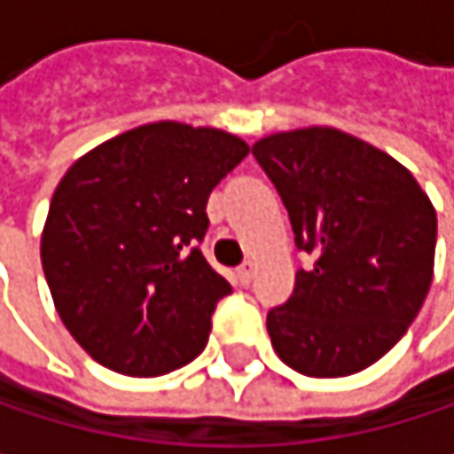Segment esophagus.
<instances>
[{"label": "esophagus", "instance_id": "1", "mask_svg": "<svg viewBox=\"0 0 454 454\" xmlns=\"http://www.w3.org/2000/svg\"><path fill=\"white\" fill-rule=\"evenodd\" d=\"M252 276H254V265H252L249 260H247L241 268H236V281H239L241 286H247V284L252 281Z\"/></svg>", "mask_w": 454, "mask_h": 454}]
</instances>
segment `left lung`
I'll use <instances>...</instances> for the list:
<instances>
[{
	"label": "left lung",
	"mask_w": 454,
	"mask_h": 454,
	"mask_svg": "<svg viewBox=\"0 0 454 454\" xmlns=\"http://www.w3.org/2000/svg\"><path fill=\"white\" fill-rule=\"evenodd\" d=\"M273 181L313 262L268 313L278 357L302 376L339 379L381 360L423 308L434 276L436 213L408 168L336 129L260 138Z\"/></svg>",
	"instance_id": "left-lung-1"
}]
</instances>
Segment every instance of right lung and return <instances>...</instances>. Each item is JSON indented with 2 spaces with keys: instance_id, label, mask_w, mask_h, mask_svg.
Here are the masks:
<instances>
[{
  "instance_id": "right-lung-1",
  "label": "right lung",
  "mask_w": 454,
  "mask_h": 454,
  "mask_svg": "<svg viewBox=\"0 0 454 454\" xmlns=\"http://www.w3.org/2000/svg\"><path fill=\"white\" fill-rule=\"evenodd\" d=\"M247 154L233 134L162 121L99 144L62 176L42 265L65 328L97 363L162 376L205 349L231 294L200 249L205 207Z\"/></svg>"
}]
</instances>
